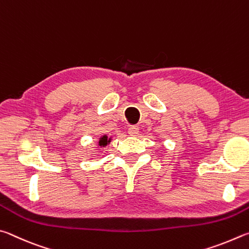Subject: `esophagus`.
I'll use <instances>...</instances> for the list:
<instances>
[{"instance_id": "1", "label": "esophagus", "mask_w": 249, "mask_h": 249, "mask_svg": "<svg viewBox=\"0 0 249 249\" xmlns=\"http://www.w3.org/2000/svg\"><path fill=\"white\" fill-rule=\"evenodd\" d=\"M128 133L130 134V136L136 137L137 134L139 133V128L137 127V125H131V127L128 129Z\"/></svg>"}]
</instances>
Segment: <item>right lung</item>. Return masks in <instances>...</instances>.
Wrapping results in <instances>:
<instances>
[{"instance_id": "add662e5", "label": "right lung", "mask_w": 249, "mask_h": 249, "mask_svg": "<svg viewBox=\"0 0 249 249\" xmlns=\"http://www.w3.org/2000/svg\"><path fill=\"white\" fill-rule=\"evenodd\" d=\"M110 140H111V139H108L107 136H104V137H102V138L99 139L98 144H99L100 146H105V145H107V143L110 142Z\"/></svg>"}]
</instances>
